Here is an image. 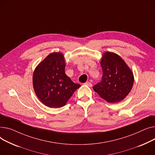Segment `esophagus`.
Masks as SVG:
<instances>
[{
    "mask_svg": "<svg viewBox=\"0 0 155 155\" xmlns=\"http://www.w3.org/2000/svg\"><path fill=\"white\" fill-rule=\"evenodd\" d=\"M84 84L86 85V86H89V87H91V86H92V84L90 82H86V83H84Z\"/></svg>",
    "mask_w": 155,
    "mask_h": 155,
    "instance_id": "1",
    "label": "esophagus"
}]
</instances>
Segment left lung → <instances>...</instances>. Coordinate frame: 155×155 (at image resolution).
I'll return each instance as SVG.
<instances>
[{
  "label": "left lung",
  "instance_id": "obj_1",
  "mask_svg": "<svg viewBox=\"0 0 155 155\" xmlns=\"http://www.w3.org/2000/svg\"><path fill=\"white\" fill-rule=\"evenodd\" d=\"M100 64L102 81L93 86L94 91L110 103L121 101L133 87V72L119 55L112 52H104Z\"/></svg>",
  "mask_w": 155,
  "mask_h": 155
}]
</instances>
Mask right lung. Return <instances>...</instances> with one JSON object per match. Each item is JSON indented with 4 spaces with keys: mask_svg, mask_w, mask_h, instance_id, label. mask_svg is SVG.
<instances>
[{
    "mask_svg": "<svg viewBox=\"0 0 155 155\" xmlns=\"http://www.w3.org/2000/svg\"><path fill=\"white\" fill-rule=\"evenodd\" d=\"M65 59L62 52H52L34 69L32 83L41 102L49 107L65 106L81 85L66 74Z\"/></svg>",
    "mask_w": 155,
    "mask_h": 155,
    "instance_id": "add662e5",
    "label": "right lung"
}]
</instances>
